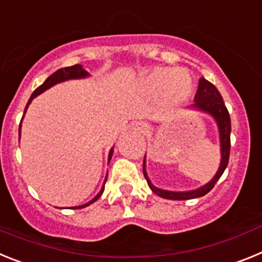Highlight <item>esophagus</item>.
Returning a JSON list of instances; mask_svg holds the SVG:
<instances>
[{
  "mask_svg": "<svg viewBox=\"0 0 262 262\" xmlns=\"http://www.w3.org/2000/svg\"><path fill=\"white\" fill-rule=\"evenodd\" d=\"M136 126H138V128L142 131V133H148L149 131V126H148L147 123H143V122H139V123H136Z\"/></svg>",
  "mask_w": 262,
  "mask_h": 262,
  "instance_id": "esophagus-1",
  "label": "esophagus"
}]
</instances>
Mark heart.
I'll list each match as a JSON object with an SVG mask.
<instances>
[{
  "label": "heart",
  "mask_w": 262,
  "mask_h": 262,
  "mask_svg": "<svg viewBox=\"0 0 262 262\" xmlns=\"http://www.w3.org/2000/svg\"><path fill=\"white\" fill-rule=\"evenodd\" d=\"M149 93H159L168 103H182L190 98L194 90V81L187 69H156L143 80Z\"/></svg>",
  "instance_id": "obj_1"
}]
</instances>
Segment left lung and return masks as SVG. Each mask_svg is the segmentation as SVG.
<instances>
[{"label":"left lung","instance_id":"1","mask_svg":"<svg viewBox=\"0 0 262 262\" xmlns=\"http://www.w3.org/2000/svg\"><path fill=\"white\" fill-rule=\"evenodd\" d=\"M189 108L205 113V114L210 115L215 120V123H216L217 127V133H219V142H221V164H219V168H217L215 176L207 184L202 185L201 187H196V189H193V190L173 191L166 190V189H160V187L155 186L152 184V181L148 177L147 160H145L144 156V161H143V174H144L145 180H147L148 186H149V189L155 194H157L161 198H165V200L186 201L206 195L215 186L217 180L222 177V174H223V172L227 168V164H228V159H230L231 119L230 114H228V110H227L226 105L223 102V98H222L221 93H219V90L210 81L206 80L205 77H201L195 97H194V103L189 106Z\"/></svg>","mask_w":262,"mask_h":262}]
</instances>
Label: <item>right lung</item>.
Returning <instances> with one entry per match:
<instances>
[{"instance_id":"obj_1","label":"right lung","mask_w":262,"mask_h":262,"mask_svg":"<svg viewBox=\"0 0 262 262\" xmlns=\"http://www.w3.org/2000/svg\"><path fill=\"white\" fill-rule=\"evenodd\" d=\"M90 76L89 72L86 71V69L84 68V67L81 66V64H76V66L73 67H66V68H61L59 69V71H56L55 73H52V75L50 76V77L47 78V80L43 82V84L40 85L39 88H36L35 90H34V93L31 94V97H30L29 102H27L26 105V108H25V114H26L27 111V107H29V105L31 103V101L35 97H38L39 94H41L43 92H46V90H48L50 88L55 86L56 84H60V82H64V81H69V80H82V78H88ZM25 114H23V117H25ZM23 119V118H22ZM20 127H22V120H20V124H19V138H20ZM113 154H114V147L111 148L110 152H108V159H107V163H110L111 160V156H113ZM106 181H107V174H106L105 177V181H103V185L102 187H101V190L98 191V194H97L96 196H94L93 200H90L89 202L84 203V205H80V206H75V207H71V209H84V207H86V206L92 205V203L96 202L97 200H98L99 196L102 195L103 190H105V184Z\"/></svg>"}]
</instances>
